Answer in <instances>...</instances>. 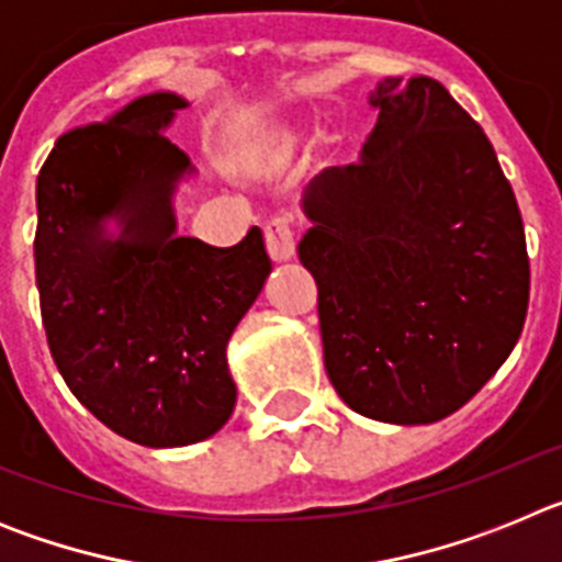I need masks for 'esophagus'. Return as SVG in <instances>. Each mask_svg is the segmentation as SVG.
<instances>
[{"mask_svg": "<svg viewBox=\"0 0 562 562\" xmlns=\"http://www.w3.org/2000/svg\"><path fill=\"white\" fill-rule=\"evenodd\" d=\"M265 241L267 252H270L272 261H290L295 256V233H292L290 222L286 220H272L265 225Z\"/></svg>", "mask_w": 562, "mask_h": 562, "instance_id": "34e87169", "label": "esophagus"}]
</instances>
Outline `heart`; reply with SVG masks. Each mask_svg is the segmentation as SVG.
<instances>
[{
  "label": "heart",
  "instance_id": "1",
  "mask_svg": "<svg viewBox=\"0 0 562 562\" xmlns=\"http://www.w3.org/2000/svg\"><path fill=\"white\" fill-rule=\"evenodd\" d=\"M304 143V128L295 126V123H281V126L267 128L265 134H258L256 140L247 143L236 157V168L241 173H272L278 168H284L286 162H292V157L297 154Z\"/></svg>",
  "mask_w": 562,
  "mask_h": 562
}]
</instances>
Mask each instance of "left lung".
Returning <instances> with one entry per match:
<instances>
[{"label": "left lung", "mask_w": 562, "mask_h": 562, "mask_svg": "<svg viewBox=\"0 0 562 562\" xmlns=\"http://www.w3.org/2000/svg\"><path fill=\"white\" fill-rule=\"evenodd\" d=\"M360 160L304 188L301 265L317 281L340 400L430 425L473 400L518 342L529 258L513 186L484 128L428 76L369 92Z\"/></svg>", "instance_id": "1"}]
</instances>
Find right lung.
Segmentation results:
<instances>
[{
	"instance_id": "obj_1",
	"label": "right lung",
	"mask_w": 562,
	"mask_h": 562,
	"mask_svg": "<svg viewBox=\"0 0 562 562\" xmlns=\"http://www.w3.org/2000/svg\"><path fill=\"white\" fill-rule=\"evenodd\" d=\"M180 92L134 98L58 137L36 182V286L49 351L83 408L143 448L220 434L236 408L227 342L272 265L250 227L233 247L177 231L196 177L168 140Z\"/></svg>"
}]
</instances>
